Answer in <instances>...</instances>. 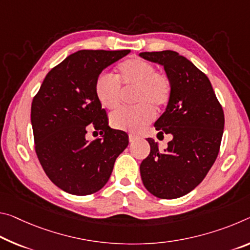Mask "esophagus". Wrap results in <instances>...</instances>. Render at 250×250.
Returning a JSON list of instances; mask_svg holds the SVG:
<instances>
[{"mask_svg":"<svg viewBox=\"0 0 250 250\" xmlns=\"http://www.w3.org/2000/svg\"><path fill=\"white\" fill-rule=\"evenodd\" d=\"M137 139H138V137L133 136V134H129V141L130 142H134Z\"/></svg>","mask_w":250,"mask_h":250,"instance_id":"1","label":"esophagus"}]
</instances>
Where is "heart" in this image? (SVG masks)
Returning <instances> with one entry per match:
<instances>
[{
  "label": "heart",
  "mask_w": 250,
  "mask_h": 250,
  "mask_svg": "<svg viewBox=\"0 0 250 250\" xmlns=\"http://www.w3.org/2000/svg\"><path fill=\"white\" fill-rule=\"evenodd\" d=\"M118 80L126 90L136 89L134 101L139 105L122 108L111 114L110 122L113 128L139 132L153 120L152 106L160 108L168 104L171 85L168 77L156 72L151 63L142 59H128L118 66ZM96 96L106 109H114L120 104L122 89L117 79L109 73H102L96 81Z\"/></svg>",
  "instance_id": "1"
}]
</instances>
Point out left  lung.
<instances>
[{"label": "left lung", "instance_id": "8db88e82", "mask_svg": "<svg viewBox=\"0 0 250 250\" xmlns=\"http://www.w3.org/2000/svg\"><path fill=\"white\" fill-rule=\"evenodd\" d=\"M142 59L164 66L171 85L165 112L154 122L161 134H171L159 150L152 138L140 175L150 193L175 199L195 189L216 161L224 133V111L207 75L175 51L141 52Z\"/></svg>", "mask_w": 250, "mask_h": 250}]
</instances>
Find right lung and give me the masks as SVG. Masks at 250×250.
Returning <instances> with one entry per match:
<instances>
[{"label": "right lung", "mask_w": 250, "mask_h": 250, "mask_svg": "<svg viewBox=\"0 0 250 250\" xmlns=\"http://www.w3.org/2000/svg\"><path fill=\"white\" fill-rule=\"evenodd\" d=\"M130 50H81L50 71L31 106L35 151L43 170L63 191L97 192L108 182L116 159L128 146V134L111 129L96 96L100 73ZM89 128L102 138L86 139Z\"/></svg>", "instance_id": "1"}]
</instances>
